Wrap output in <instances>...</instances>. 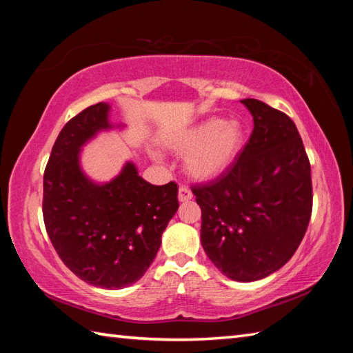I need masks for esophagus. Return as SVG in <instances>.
<instances>
[{"mask_svg":"<svg viewBox=\"0 0 353 353\" xmlns=\"http://www.w3.org/2000/svg\"><path fill=\"white\" fill-rule=\"evenodd\" d=\"M192 199V192L188 188V186L182 185L181 188H179V201H188Z\"/></svg>","mask_w":353,"mask_h":353,"instance_id":"1","label":"esophagus"}]
</instances>
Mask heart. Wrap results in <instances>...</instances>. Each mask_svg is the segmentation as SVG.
Returning a JSON list of instances; mask_svg holds the SVG:
<instances>
[{"label": "heart", "mask_w": 353, "mask_h": 353, "mask_svg": "<svg viewBox=\"0 0 353 353\" xmlns=\"http://www.w3.org/2000/svg\"><path fill=\"white\" fill-rule=\"evenodd\" d=\"M244 141L245 133L238 121L209 118L179 137L172 148L188 152L186 170L192 177L208 181L223 174L235 162Z\"/></svg>", "instance_id": "obj_1"}]
</instances>
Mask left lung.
<instances>
[{"label":"left lung","mask_w":353,"mask_h":353,"mask_svg":"<svg viewBox=\"0 0 353 353\" xmlns=\"http://www.w3.org/2000/svg\"><path fill=\"white\" fill-rule=\"evenodd\" d=\"M253 132L236 161L212 182L194 185L208 258L234 281L252 282L287 264L312 212L311 165L292 119L241 100Z\"/></svg>","instance_id":"8db88e82"}]
</instances>
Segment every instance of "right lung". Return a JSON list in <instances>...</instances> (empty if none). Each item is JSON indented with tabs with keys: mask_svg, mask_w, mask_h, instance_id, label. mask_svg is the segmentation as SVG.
I'll return each mask as SVG.
<instances>
[{
	"mask_svg": "<svg viewBox=\"0 0 353 353\" xmlns=\"http://www.w3.org/2000/svg\"><path fill=\"white\" fill-rule=\"evenodd\" d=\"M108 110L106 103L89 106L59 133L43 172L42 214L63 264L94 287L117 290L141 279L152 265L179 208V186L148 183L133 163L106 185L88 181L79 150L109 127Z\"/></svg>",
	"mask_w": 353,
	"mask_h": 353,
	"instance_id": "obj_1",
	"label": "right lung"
}]
</instances>
